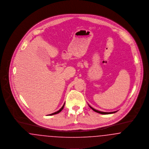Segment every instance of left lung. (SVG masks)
I'll list each match as a JSON object with an SVG mask.
<instances>
[{
	"instance_id": "8db88e82",
	"label": "left lung",
	"mask_w": 149,
	"mask_h": 149,
	"mask_svg": "<svg viewBox=\"0 0 149 149\" xmlns=\"http://www.w3.org/2000/svg\"><path fill=\"white\" fill-rule=\"evenodd\" d=\"M89 107L92 109L94 110V111L96 112V113H100V114H113V113H116L117 111H111V112H103V111H99L93 108H92L91 106L89 105Z\"/></svg>"
}]
</instances>
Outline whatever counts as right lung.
<instances>
[{
  "label": "right lung",
  "mask_w": 149,
  "mask_h": 149,
  "mask_svg": "<svg viewBox=\"0 0 149 149\" xmlns=\"http://www.w3.org/2000/svg\"><path fill=\"white\" fill-rule=\"evenodd\" d=\"M64 105H65V103L64 104V105H63V107L60 109L58 111H56L55 113H52V114H49L48 116H52V115H54V114H58V113H60L62 110H63V108H64Z\"/></svg>",
  "instance_id": "add662e5"
}]
</instances>
